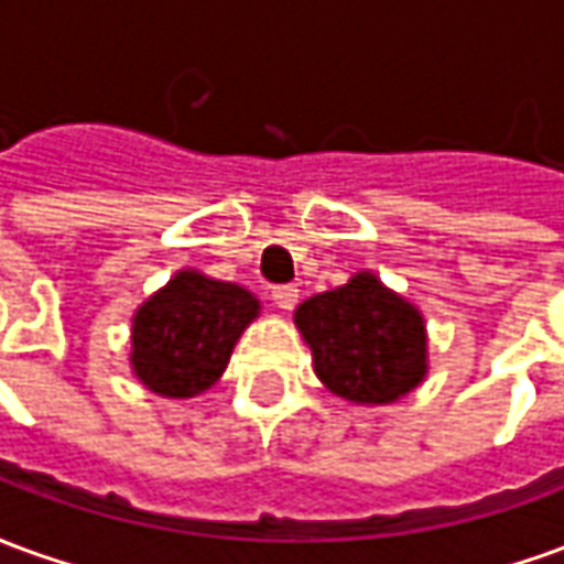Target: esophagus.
Returning <instances> with one entry per match:
<instances>
[{"instance_id": "esophagus-1", "label": "esophagus", "mask_w": 564, "mask_h": 564, "mask_svg": "<svg viewBox=\"0 0 564 564\" xmlns=\"http://www.w3.org/2000/svg\"><path fill=\"white\" fill-rule=\"evenodd\" d=\"M271 299H274V305L283 307V311H293L295 302H299V290H295L293 283H281V286L271 290Z\"/></svg>"}]
</instances>
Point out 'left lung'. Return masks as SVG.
<instances>
[{"label": "left lung", "mask_w": 564, "mask_h": 564, "mask_svg": "<svg viewBox=\"0 0 564 564\" xmlns=\"http://www.w3.org/2000/svg\"><path fill=\"white\" fill-rule=\"evenodd\" d=\"M295 326L326 390L354 404H390L425 378V323L408 299L371 271L305 299Z\"/></svg>", "instance_id": "obj_1"}]
</instances>
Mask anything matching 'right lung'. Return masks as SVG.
Listing matches in <instances>:
<instances>
[{
  "instance_id": "right-lung-1",
  "label": "right lung",
  "mask_w": 564,
  "mask_h": 564,
  "mask_svg": "<svg viewBox=\"0 0 564 564\" xmlns=\"http://www.w3.org/2000/svg\"><path fill=\"white\" fill-rule=\"evenodd\" d=\"M257 317L259 299L245 286L177 271L132 317V371L150 392L193 399L217 383Z\"/></svg>"
}]
</instances>
